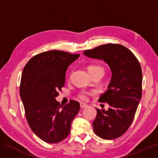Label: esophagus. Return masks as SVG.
<instances>
[{
    "mask_svg": "<svg viewBox=\"0 0 158 158\" xmlns=\"http://www.w3.org/2000/svg\"><path fill=\"white\" fill-rule=\"evenodd\" d=\"M87 106H88V105H87V104H85V103H80V107L82 108V109L85 108V107H86Z\"/></svg>",
    "mask_w": 158,
    "mask_h": 158,
    "instance_id": "34e87169",
    "label": "esophagus"
}]
</instances>
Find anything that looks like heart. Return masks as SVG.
Listing matches in <instances>:
<instances>
[{
  "label": "heart",
  "mask_w": 158,
  "mask_h": 158,
  "mask_svg": "<svg viewBox=\"0 0 158 158\" xmlns=\"http://www.w3.org/2000/svg\"><path fill=\"white\" fill-rule=\"evenodd\" d=\"M98 67H100V66H89L88 69H94V68H98ZM100 68H102V67H100ZM79 98L81 99H82V100H84V101H85V100H87L88 98V94L87 92H81L79 94Z\"/></svg>",
  "instance_id": "heart-1"
}]
</instances>
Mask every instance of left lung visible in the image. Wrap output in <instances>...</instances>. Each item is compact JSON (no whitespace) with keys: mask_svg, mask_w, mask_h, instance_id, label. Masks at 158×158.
<instances>
[{"mask_svg":"<svg viewBox=\"0 0 158 158\" xmlns=\"http://www.w3.org/2000/svg\"><path fill=\"white\" fill-rule=\"evenodd\" d=\"M89 58L103 60L109 65L112 77L99 102H106L107 111L96 108L93 122L95 134L105 140L120 137L131 126L142 98V73L132 52L123 45L108 44L84 51Z\"/></svg>","mask_w":158,"mask_h":158,"instance_id":"1","label":"left lung"}]
</instances>
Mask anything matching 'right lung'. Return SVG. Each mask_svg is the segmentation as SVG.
<instances>
[{"label":"right lung","mask_w":158,"mask_h":158,"mask_svg":"<svg viewBox=\"0 0 158 158\" xmlns=\"http://www.w3.org/2000/svg\"><path fill=\"white\" fill-rule=\"evenodd\" d=\"M80 54L52 50L41 52L23 68L20 95L28 124L35 135L47 143H58L69 136L72 121L80 110L74 100L63 106L57 102L64 87L66 71Z\"/></svg>","instance_id":"add662e5"}]
</instances>
